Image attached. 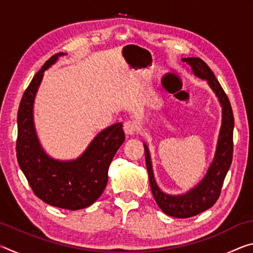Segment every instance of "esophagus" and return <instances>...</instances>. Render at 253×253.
Masks as SVG:
<instances>
[{"label": "esophagus", "instance_id": "obj_1", "mask_svg": "<svg viewBox=\"0 0 253 253\" xmlns=\"http://www.w3.org/2000/svg\"><path fill=\"white\" fill-rule=\"evenodd\" d=\"M138 125H137V123L134 121H127L124 124V130H125L127 135H134L138 131Z\"/></svg>", "mask_w": 253, "mask_h": 253}]
</instances>
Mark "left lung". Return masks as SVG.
I'll use <instances>...</instances> for the list:
<instances>
[{"label": "left lung", "instance_id": "obj_1", "mask_svg": "<svg viewBox=\"0 0 253 253\" xmlns=\"http://www.w3.org/2000/svg\"><path fill=\"white\" fill-rule=\"evenodd\" d=\"M183 61L192 67L195 76L208 80L210 87L213 89V91L219 98L222 106V126L216 145L215 156L208 169L207 175L199 183L198 186L183 195H169L163 193L160 190L155 178H154L148 147L144 145L145 160H146L149 184H151L154 199L163 212L173 217H178V219H186V217L198 215L205 210L213 207L219 199L226 173L232 163L234 128L232 107H231L229 98L214 76L213 71L200 58H185L183 59Z\"/></svg>", "mask_w": 253, "mask_h": 253}]
</instances>
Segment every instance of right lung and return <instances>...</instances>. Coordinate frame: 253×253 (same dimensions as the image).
<instances>
[{
	"instance_id": "add662e5",
	"label": "right lung",
	"mask_w": 253,
	"mask_h": 253,
	"mask_svg": "<svg viewBox=\"0 0 253 253\" xmlns=\"http://www.w3.org/2000/svg\"><path fill=\"white\" fill-rule=\"evenodd\" d=\"M65 53L53 54L34 75L25 89L18 110L16 158L33 193L52 207L80 210L91 205L108 182V169L125 140L123 124L98 134L76 161L59 162L43 152L33 126V101L44 70Z\"/></svg>"
}]
</instances>
